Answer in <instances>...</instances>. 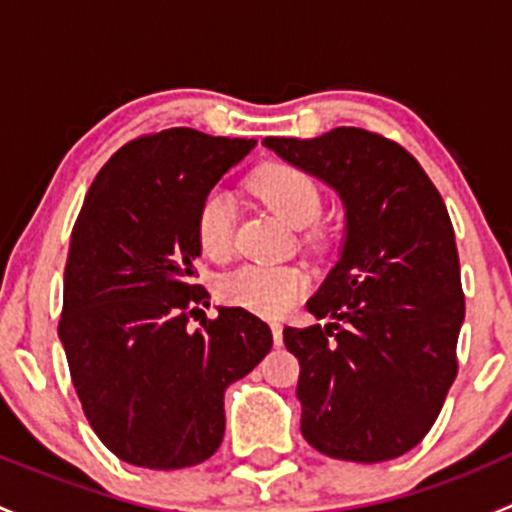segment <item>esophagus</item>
<instances>
[{
  "label": "esophagus",
  "mask_w": 512,
  "mask_h": 512,
  "mask_svg": "<svg viewBox=\"0 0 512 512\" xmlns=\"http://www.w3.org/2000/svg\"><path fill=\"white\" fill-rule=\"evenodd\" d=\"M270 329H272V339H275V344H277V347H280V344H282V324L280 322H272Z\"/></svg>",
  "instance_id": "esophagus-1"
}]
</instances>
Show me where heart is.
I'll list each match as a JSON object with an SVG mask.
<instances>
[{
    "mask_svg": "<svg viewBox=\"0 0 512 512\" xmlns=\"http://www.w3.org/2000/svg\"><path fill=\"white\" fill-rule=\"evenodd\" d=\"M250 190L289 227L312 223L322 208L317 183L292 165L272 163L250 178ZM235 205L223 190L205 195L195 213V237L210 260H225L232 252ZM307 292V275L297 267L242 265L218 282V299L227 307L247 309L260 317H282Z\"/></svg>",
    "mask_w": 512,
    "mask_h": 512,
    "instance_id": "heart-1",
    "label": "heart"
}]
</instances>
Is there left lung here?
<instances>
[{
  "label": "left lung",
  "instance_id": "left-lung-1",
  "mask_svg": "<svg viewBox=\"0 0 512 512\" xmlns=\"http://www.w3.org/2000/svg\"><path fill=\"white\" fill-rule=\"evenodd\" d=\"M262 146L327 183L347 218L337 265L307 302L332 322L282 332L299 359L302 436L339 461L404 456L458 371L466 302L446 203L409 151L364 128Z\"/></svg>",
  "mask_w": 512,
  "mask_h": 512
}]
</instances>
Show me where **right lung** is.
Instances as JSON below:
<instances>
[{"label": "right lung", "mask_w": 512, "mask_h": 512, "mask_svg": "<svg viewBox=\"0 0 512 512\" xmlns=\"http://www.w3.org/2000/svg\"><path fill=\"white\" fill-rule=\"evenodd\" d=\"M255 148L193 128L141 136L96 175L71 230L59 339L103 446L153 471L198 466L223 443L225 389L272 349L247 309L208 307L195 285V213Z\"/></svg>", "instance_id": "1"}]
</instances>
